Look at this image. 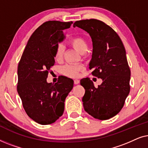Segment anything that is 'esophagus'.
<instances>
[{"label": "esophagus", "instance_id": "1", "mask_svg": "<svg viewBox=\"0 0 148 148\" xmlns=\"http://www.w3.org/2000/svg\"><path fill=\"white\" fill-rule=\"evenodd\" d=\"M79 79H75L74 80V84H75V85H77V84H79Z\"/></svg>", "mask_w": 148, "mask_h": 148}]
</instances>
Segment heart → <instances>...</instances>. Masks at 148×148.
Here are the masks:
<instances>
[{"label":"heart","mask_w":148,"mask_h":148,"mask_svg":"<svg viewBox=\"0 0 148 148\" xmlns=\"http://www.w3.org/2000/svg\"><path fill=\"white\" fill-rule=\"evenodd\" d=\"M69 44L81 54H85L88 48V45L86 40L82 36H75L69 40ZM64 52V46L62 44H58L54 49V57L56 60L60 61L63 58ZM84 69L82 64H66L61 69L62 73L66 77L75 78L77 77L79 72Z\"/></svg>","instance_id":"heart-1"}]
</instances>
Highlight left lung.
Wrapping results in <instances>:
<instances>
[{"instance_id":"8db88e82","label":"left lung","mask_w":148,"mask_h":148,"mask_svg":"<svg viewBox=\"0 0 148 148\" xmlns=\"http://www.w3.org/2000/svg\"><path fill=\"white\" fill-rule=\"evenodd\" d=\"M75 26L90 35L93 53L90 69L92 75L102 79L98 88L90 78L81 79L86 90L84 108L94 118L107 120L120 112L130 92L131 71L124 45L116 32L100 20H80L75 22Z\"/></svg>"}]
</instances>
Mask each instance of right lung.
I'll use <instances>...</instances> for the list:
<instances>
[{"label": "right lung", "instance_id": "right-lung-1", "mask_svg": "<svg viewBox=\"0 0 148 148\" xmlns=\"http://www.w3.org/2000/svg\"><path fill=\"white\" fill-rule=\"evenodd\" d=\"M73 21H48L36 29L28 40L17 69V92L27 114L40 125L53 123L61 116L64 100L73 87L71 79L61 76L56 84L46 82L54 64V49L63 30Z\"/></svg>", "mask_w": 148, "mask_h": 148}]
</instances>
